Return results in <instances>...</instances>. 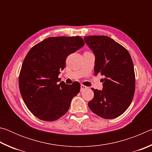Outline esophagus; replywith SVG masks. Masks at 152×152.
Masks as SVG:
<instances>
[{
	"label": "esophagus",
	"instance_id": "34e87169",
	"mask_svg": "<svg viewBox=\"0 0 152 152\" xmlns=\"http://www.w3.org/2000/svg\"><path fill=\"white\" fill-rule=\"evenodd\" d=\"M88 88V87L86 86H84L82 85V84H81V88H80V91H84V90H86Z\"/></svg>",
	"mask_w": 152,
	"mask_h": 152
}]
</instances>
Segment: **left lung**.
Wrapping results in <instances>:
<instances>
[{"label": "left lung", "instance_id": "obj_1", "mask_svg": "<svg viewBox=\"0 0 152 152\" xmlns=\"http://www.w3.org/2000/svg\"><path fill=\"white\" fill-rule=\"evenodd\" d=\"M84 39L94 55L95 76H104L102 91L92 88L94 95L88 107L102 118L114 119L127 109L134 95L132 59L124 47L107 36L91 35Z\"/></svg>", "mask_w": 152, "mask_h": 152}]
</instances>
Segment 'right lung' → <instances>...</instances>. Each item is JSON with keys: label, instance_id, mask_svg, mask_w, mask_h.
I'll return each instance as SVG.
<instances>
[{"label": "right lung", "instance_id": "1", "mask_svg": "<svg viewBox=\"0 0 152 152\" xmlns=\"http://www.w3.org/2000/svg\"><path fill=\"white\" fill-rule=\"evenodd\" d=\"M84 45L80 36L48 37L28 52L20 72L19 89L27 107L39 119L53 121L62 117L80 92V84H58V75L67 57Z\"/></svg>", "mask_w": 152, "mask_h": 152}]
</instances>
